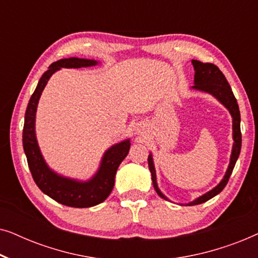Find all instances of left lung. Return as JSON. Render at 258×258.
Masks as SVG:
<instances>
[{"instance_id": "1", "label": "left lung", "mask_w": 258, "mask_h": 258, "mask_svg": "<svg viewBox=\"0 0 258 258\" xmlns=\"http://www.w3.org/2000/svg\"><path fill=\"white\" fill-rule=\"evenodd\" d=\"M194 69H195V77H194V86L191 87L192 89L203 91V93L210 94L216 98V100L224 105L230 112L232 117V140H234V144H232V150L230 155V162H229L228 169L225 171L224 177L222 178V181L218 184L208 191L203 194L202 196L197 197L196 200L191 201V202L184 204V206H196V204H201L207 202L208 200L213 199L216 195H218L222 190L224 189V186L227 185L230 177L232 170L236 164V161L241 153V146H242V135H241V114H239V109L237 101L234 96L230 86H229L227 79L223 75V73L218 69L213 63H202L197 59H192L191 61ZM148 165H149V170L151 172V179H153L154 188L156 190V192L160 195V197L164 200L169 199L161 191L160 188L157 185V179H156V170H155L153 155L151 153L148 156ZM183 206V204H182Z\"/></svg>"}]
</instances>
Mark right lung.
Returning <instances> with one entry per match:
<instances>
[{"mask_svg": "<svg viewBox=\"0 0 258 258\" xmlns=\"http://www.w3.org/2000/svg\"><path fill=\"white\" fill-rule=\"evenodd\" d=\"M98 64V61L88 58L69 57L58 59L49 66L38 81L36 89L28 103L23 126V149L27 156L30 172L38 188L56 202L73 208H89L103 202L110 195L115 183L116 171L121 162L126 157L130 149V140L111 146L102 157L100 167L88 181L66 177L49 168L38 147L35 121L37 104L42 91L49 79L61 68H86Z\"/></svg>", "mask_w": 258, "mask_h": 258, "instance_id": "1", "label": "right lung"}]
</instances>
